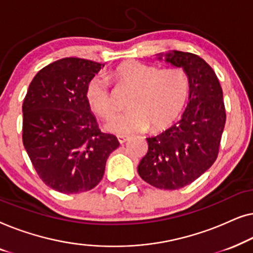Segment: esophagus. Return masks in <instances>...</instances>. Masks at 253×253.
Here are the masks:
<instances>
[{"label":"esophagus","instance_id":"1","mask_svg":"<svg viewBox=\"0 0 253 253\" xmlns=\"http://www.w3.org/2000/svg\"><path fill=\"white\" fill-rule=\"evenodd\" d=\"M117 139H119L120 144H124L126 141L129 140V137H127V136H117Z\"/></svg>","mask_w":253,"mask_h":253}]
</instances>
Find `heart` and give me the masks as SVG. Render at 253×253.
Masks as SVG:
<instances>
[{
	"mask_svg": "<svg viewBox=\"0 0 253 253\" xmlns=\"http://www.w3.org/2000/svg\"><path fill=\"white\" fill-rule=\"evenodd\" d=\"M116 86L131 91L126 107L130 110L107 120L106 129L117 134L168 129L184 110L190 95V79L181 68L160 69L139 61H126L110 71ZM86 100L95 114L107 117L114 112L113 95L100 76L89 81Z\"/></svg>",
	"mask_w": 253,
	"mask_h": 253,
	"instance_id": "1",
	"label": "heart"
}]
</instances>
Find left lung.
<instances>
[{"label": "left lung", "instance_id": "left-lung-1", "mask_svg": "<svg viewBox=\"0 0 253 253\" xmlns=\"http://www.w3.org/2000/svg\"><path fill=\"white\" fill-rule=\"evenodd\" d=\"M162 55L159 54V60ZM166 62L183 68L190 79L189 103L182 119L155 137L138 174L152 186L177 190L202 176L216 160L226 124L223 93L215 72L202 57L172 50Z\"/></svg>", "mask_w": 253, "mask_h": 253}]
</instances>
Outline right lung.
<instances>
[{
  "instance_id": "add662e5",
  "label": "right lung",
  "mask_w": 253,
  "mask_h": 253,
  "mask_svg": "<svg viewBox=\"0 0 253 253\" xmlns=\"http://www.w3.org/2000/svg\"><path fill=\"white\" fill-rule=\"evenodd\" d=\"M103 67L65 57L36 75L23 103V144L37 174L62 193L92 190L103 177L107 159L120 146L101 132L86 100V88Z\"/></svg>"
}]
</instances>
